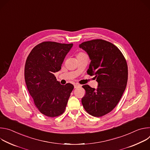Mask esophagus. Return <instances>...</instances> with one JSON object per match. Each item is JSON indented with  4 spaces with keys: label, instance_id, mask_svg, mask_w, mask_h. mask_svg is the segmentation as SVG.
<instances>
[{
    "label": "esophagus",
    "instance_id": "1",
    "mask_svg": "<svg viewBox=\"0 0 150 150\" xmlns=\"http://www.w3.org/2000/svg\"><path fill=\"white\" fill-rule=\"evenodd\" d=\"M79 86H80V85H79L78 83H75L74 84V88H77V87H78Z\"/></svg>",
    "mask_w": 150,
    "mask_h": 150
}]
</instances>
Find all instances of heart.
Segmentation results:
<instances>
[{"label": "heart", "mask_w": 150, "mask_h": 150, "mask_svg": "<svg viewBox=\"0 0 150 150\" xmlns=\"http://www.w3.org/2000/svg\"><path fill=\"white\" fill-rule=\"evenodd\" d=\"M83 54H84V53H78V54L77 56H82V55H83Z\"/></svg>", "instance_id": "heart-1"}]
</instances>
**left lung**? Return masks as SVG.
Listing matches in <instances>:
<instances>
[{
  "instance_id": "1",
  "label": "left lung",
  "mask_w": 150,
  "mask_h": 150,
  "mask_svg": "<svg viewBox=\"0 0 150 150\" xmlns=\"http://www.w3.org/2000/svg\"><path fill=\"white\" fill-rule=\"evenodd\" d=\"M79 47L91 60L87 74L95 75L98 87H82L83 108L90 115L101 117L110 112L120 101L127 81V65L119 49L111 42L97 39L82 42Z\"/></svg>"
}]
</instances>
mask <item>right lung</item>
Wrapping results in <instances>:
<instances>
[{"instance_id": "add662e5", "label": "right lung", "mask_w": 150, "mask_h": 150, "mask_svg": "<svg viewBox=\"0 0 150 150\" xmlns=\"http://www.w3.org/2000/svg\"><path fill=\"white\" fill-rule=\"evenodd\" d=\"M73 44L45 41L35 46L27 57L25 80L27 89L38 110L48 117L62 115L74 85H63L54 73L59 71L62 64Z\"/></svg>"}]
</instances>
